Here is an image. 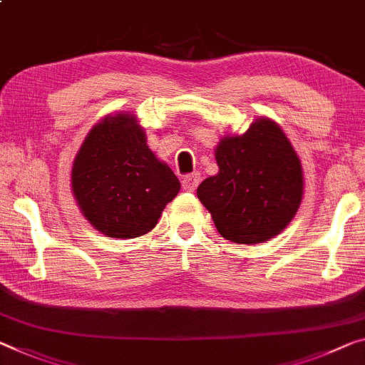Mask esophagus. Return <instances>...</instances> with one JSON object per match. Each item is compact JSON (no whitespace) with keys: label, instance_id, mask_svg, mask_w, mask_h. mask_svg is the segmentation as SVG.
<instances>
[{"label":"esophagus","instance_id":"1","mask_svg":"<svg viewBox=\"0 0 365 365\" xmlns=\"http://www.w3.org/2000/svg\"><path fill=\"white\" fill-rule=\"evenodd\" d=\"M199 182H200V175L194 173V175H189L182 179V187L184 190H187V192H194L195 187L199 186Z\"/></svg>","mask_w":365,"mask_h":365}]
</instances>
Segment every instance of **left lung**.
<instances>
[{"label":"left lung","mask_w":365,"mask_h":365,"mask_svg":"<svg viewBox=\"0 0 365 365\" xmlns=\"http://www.w3.org/2000/svg\"><path fill=\"white\" fill-rule=\"evenodd\" d=\"M215 160L218 173L200 182L197 197L223 238L264 243L289 225L304 195V170L276 122L261 117L243 135L223 137Z\"/></svg>","instance_id":"8db88e82"}]
</instances>
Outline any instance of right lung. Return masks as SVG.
I'll use <instances>...</instances> for the list:
<instances>
[{
  "mask_svg": "<svg viewBox=\"0 0 365 365\" xmlns=\"http://www.w3.org/2000/svg\"><path fill=\"white\" fill-rule=\"evenodd\" d=\"M181 182L148 148L130 112L106 115L71 166V190L86 220L110 238H137L158 223Z\"/></svg>",
  "mask_w": 365,
  "mask_h": 365,
  "instance_id": "1",
  "label": "right lung"
}]
</instances>
